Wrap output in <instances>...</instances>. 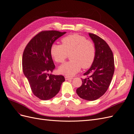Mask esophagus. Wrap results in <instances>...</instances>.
<instances>
[{
	"mask_svg": "<svg viewBox=\"0 0 134 134\" xmlns=\"http://www.w3.org/2000/svg\"><path fill=\"white\" fill-rule=\"evenodd\" d=\"M65 80H66L73 79L72 78H71V77H69V76H65Z\"/></svg>",
	"mask_w": 134,
	"mask_h": 134,
	"instance_id": "obj_1",
	"label": "esophagus"
}]
</instances>
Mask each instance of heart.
Segmentation results:
<instances>
[{
  "label": "heart",
  "instance_id": "b5f03b06",
  "mask_svg": "<svg viewBox=\"0 0 134 134\" xmlns=\"http://www.w3.org/2000/svg\"><path fill=\"white\" fill-rule=\"evenodd\" d=\"M62 43V44H52V57L56 62L62 63L70 55L71 61L59 67L60 73L71 76L78 72L82 67L87 69L92 65L96 55V47L92 41L83 36L73 34L63 38Z\"/></svg>",
  "mask_w": 134,
  "mask_h": 134
}]
</instances>
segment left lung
<instances>
[{
    "mask_svg": "<svg viewBox=\"0 0 134 134\" xmlns=\"http://www.w3.org/2000/svg\"><path fill=\"white\" fill-rule=\"evenodd\" d=\"M94 43L96 55L92 66L84 75L82 84L76 93L81 98L94 100L102 96L110 85L115 71L114 58L107 42L95 34L89 33Z\"/></svg>",
    "mask_w": 134,
    "mask_h": 134,
    "instance_id": "8db88e82",
    "label": "left lung"
}]
</instances>
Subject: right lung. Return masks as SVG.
<instances>
[{"label": "right lung", "mask_w": 134, "mask_h": 134, "mask_svg": "<svg viewBox=\"0 0 134 134\" xmlns=\"http://www.w3.org/2000/svg\"><path fill=\"white\" fill-rule=\"evenodd\" d=\"M58 31L39 32L28 43L23 51L22 68L34 94L41 100H48L58 94L65 81L63 75L49 74L55 66L52 59V44L65 34Z\"/></svg>", "instance_id": "1"}]
</instances>
